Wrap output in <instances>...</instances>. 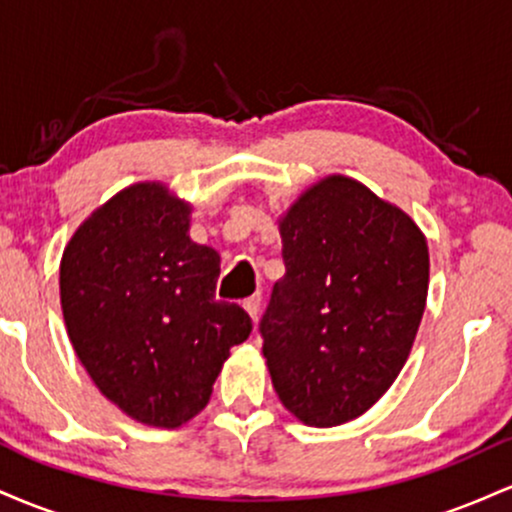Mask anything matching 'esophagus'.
I'll return each mask as SVG.
<instances>
[{"mask_svg": "<svg viewBox=\"0 0 512 512\" xmlns=\"http://www.w3.org/2000/svg\"><path fill=\"white\" fill-rule=\"evenodd\" d=\"M260 305H262V296H260V293H252L250 298H245V301H243V308L248 310V315H250L255 322H257V317H260Z\"/></svg>", "mask_w": 512, "mask_h": 512, "instance_id": "obj_1", "label": "esophagus"}]
</instances>
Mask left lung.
<instances>
[{"label":"left lung","mask_w":512,"mask_h":512,"mask_svg":"<svg viewBox=\"0 0 512 512\" xmlns=\"http://www.w3.org/2000/svg\"><path fill=\"white\" fill-rule=\"evenodd\" d=\"M286 274L260 322L272 385L308 426L368 411L407 361L428 293V245L402 209L330 175L279 221Z\"/></svg>","instance_id":"8db88e82"}]
</instances>
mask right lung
<instances>
[{"instance_id": "right-lung-1", "label": "right lung", "mask_w": 512, "mask_h": 512, "mask_svg": "<svg viewBox=\"0 0 512 512\" xmlns=\"http://www.w3.org/2000/svg\"><path fill=\"white\" fill-rule=\"evenodd\" d=\"M190 211L161 182H137L76 228L60 264L76 356L110 402L156 428L207 407L252 332L238 303L216 301L221 257L187 236Z\"/></svg>"}]
</instances>
